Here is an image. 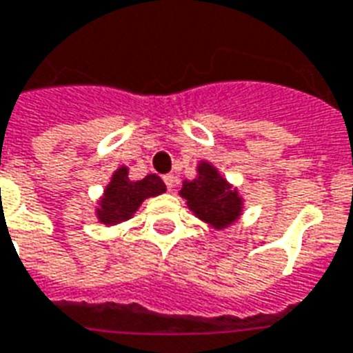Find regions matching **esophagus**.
Returning a JSON list of instances; mask_svg holds the SVG:
<instances>
[{
  "label": "esophagus",
  "mask_w": 353,
  "mask_h": 353,
  "mask_svg": "<svg viewBox=\"0 0 353 353\" xmlns=\"http://www.w3.org/2000/svg\"><path fill=\"white\" fill-rule=\"evenodd\" d=\"M163 179H164V183H166V189H168V190H174V189H176L177 177L174 176V174H166V176H164Z\"/></svg>",
  "instance_id": "obj_1"
}]
</instances>
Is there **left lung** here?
I'll return each mask as SVG.
<instances>
[{
  "label": "left lung",
  "mask_w": 353,
  "mask_h": 353,
  "mask_svg": "<svg viewBox=\"0 0 353 353\" xmlns=\"http://www.w3.org/2000/svg\"><path fill=\"white\" fill-rule=\"evenodd\" d=\"M179 194L187 200L189 210L215 230L228 228L241 216L243 198L237 189L224 179L211 163L200 161L198 176L183 181Z\"/></svg>",
  "instance_id": "left-lung-1"
}]
</instances>
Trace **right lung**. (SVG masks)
<instances>
[{"instance_id":"1","label":"right lung","mask_w":353,"mask_h":353,"mask_svg":"<svg viewBox=\"0 0 353 353\" xmlns=\"http://www.w3.org/2000/svg\"><path fill=\"white\" fill-rule=\"evenodd\" d=\"M164 190L166 185L155 174H150L140 181H130L129 168L119 166L114 172L110 183L106 185L103 198L99 200V208L95 210L97 219L106 226L129 221L145 198L159 196Z\"/></svg>"}]
</instances>
